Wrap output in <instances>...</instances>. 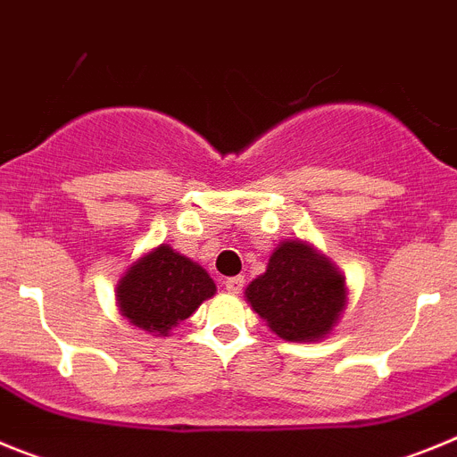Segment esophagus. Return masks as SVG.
Returning a JSON list of instances; mask_svg holds the SVG:
<instances>
[{"mask_svg": "<svg viewBox=\"0 0 457 457\" xmlns=\"http://www.w3.org/2000/svg\"><path fill=\"white\" fill-rule=\"evenodd\" d=\"M224 286H226V290H228V293L237 295V293H240V290H242V286H245V278H242V277H231V278H226Z\"/></svg>", "mask_w": 457, "mask_h": 457, "instance_id": "1", "label": "esophagus"}]
</instances>
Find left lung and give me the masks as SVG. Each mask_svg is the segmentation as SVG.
I'll return each mask as SVG.
<instances>
[{"instance_id":"1","label":"left lung","mask_w":457,"mask_h":457,"mask_svg":"<svg viewBox=\"0 0 457 457\" xmlns=\"http://www.w3.org/2000/svg\"><path fill=\"white\" fill-rule=\"evenodd\" d=\"M245 297L278 338L309 343L334 332L348 306V284L320 249L295 237L278 242Z\"/></svg>"}]
</instances>
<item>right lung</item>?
Instances as JSON below:
<instances>
[{
  "instance_id": "obj_1",
  "label": "right lung",
  "mask_w": 457,
  "mask_h": 457,
  "mask_svg": "<svg viewBox=\"0 0 457 457\" xmlns=\"http://www.w3.org/2000/svg\"><path fill=\"white\" fill-rule=\"evenodd\" d=\"M116 306L130 325L167 337L217 293L210 274L169 245H157L128 265L116 281Z\"/></svg>"
}]
</instances>
